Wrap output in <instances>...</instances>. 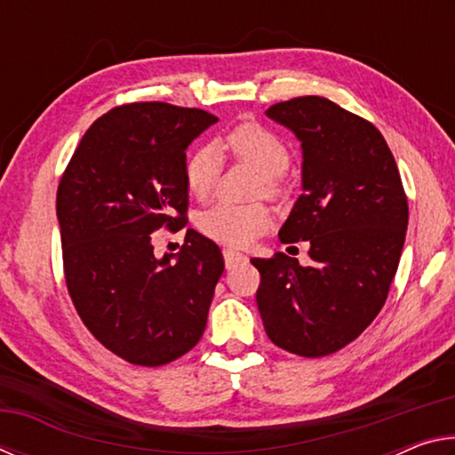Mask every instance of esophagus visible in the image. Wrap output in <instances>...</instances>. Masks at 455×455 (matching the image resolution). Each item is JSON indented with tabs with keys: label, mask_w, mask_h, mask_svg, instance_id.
Instances as JSON below:
<instances>
[{
	"label": "esophagus",
	"mask_w": 455,
	"mask_h": 455,
	"mask_svg": "<svg viewBox=\"0 0 455 455\" xmlns=\"http://www.w3.org/2000/svg\"><path fill=\"white\" fill-rule=\"evenodd\" d=\"M222 255H225V265H227L228 271L246 260V255H243V252H236V251H230V249H227L225 252H222Z\"/></svg>",
	"instance_id": "esophagus-1"
}]
</instances>
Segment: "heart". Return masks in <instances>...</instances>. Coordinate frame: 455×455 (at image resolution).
Instances as JSON below:
<instances>
[{
	"mask_svg": "<svg viewBox=\"0 0 455 455\" xmlns=\"http://www.w3.org/2000/svg\"><path fill=\"white\" fill-rule=\"evenodd\" d=\"M220 148L230 158L257 166L263 172V190L279 195L284 187L283 172L289 168L291 150L279 134L259 122H241L220 138ZM222 158L212 144H200L184 166V180L190 195L206 198L217 187ZM271 227V212L265 204L217 203L198 214V228L212 241L235 249L249 246Z\"/></svg>",
	"mask_w": 455,
	"mask_h": 455,
	"instance_id": "obj_1",
	"label": "heart"
}]
</instances>
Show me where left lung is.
Wrapping results in <instances>:
<instances>
[{
	"instance_id": "obj_1",
	"label": "left lung",
	"mask_w": 455,
	"mask_h": 455,
	"mask_svg": "<svg viewBox=\"0 0 455 455\" xmlns=\"http://www.w3.org/2000/svg\"><path fill=\"white\" fill-rule=\"evenodd\" d=\"M267 116L301 140L303 195L281 243L311 244L309 267L275 252L259 268L257 305L271 341L325 357L379 315L402 257L410 209L394 154L371 122L327 98L279 102Z\"/></svg>"
}]
</instances>
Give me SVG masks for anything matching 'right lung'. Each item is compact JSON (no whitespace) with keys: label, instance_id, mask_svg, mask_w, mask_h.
Masks as SVG:
<instances>
[{"label":"right lung","instance_id":"add662e5","mask_svg":"<svg viewBox=\"0 0 455 455\" xmlns=\"http://www.w3.org/2000/svg\"><path fill=\"white\" fill-rule=\"evenodd\" d=\"M217 116L166 102L100 116L58 184L64 276L88 331L114 355L160 367L204 333L225 259L187 230L179 255L156 259L152 233L187 227V148Z\"/></svg>","mask_w":455,"mask_h":455}]
</instances>
